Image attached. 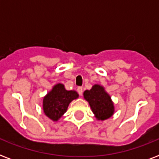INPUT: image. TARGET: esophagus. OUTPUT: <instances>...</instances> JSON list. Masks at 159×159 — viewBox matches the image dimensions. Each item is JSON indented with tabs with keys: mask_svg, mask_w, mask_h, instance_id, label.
<instances>
[{
	"mask_svg": "<svg viewBox=\"0 0 159 159\" xmlns=\"http://www.w3.org/2000/svg\"><path fill=\"white\" fill-rule=\"evenodd\" d=\"M77 92H78V94H79L80 96H82V93H83V90H82V87H77Z\"/></svg>",
	"mask_w": 159,
	"mask_h": 159,
	"instance_id": "34e87169",
	"label": "esophagus"
}]
</instances>
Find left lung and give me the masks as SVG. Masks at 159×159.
<instances>
[{"mask_svg":"<svg viewBox=\"0 0 159 159\" xmlns=\"http://www.w3.org/2000/svg\"><path fill=\"white\" fill-rule=\"evenodd\" d=\"M83 96L89 102L92 112L97 120H104L112 116L114 104L104 87L100 85H94L91 90L85 91Z\"/></svg>","mask_w":159,"mask_h":159,"instance_id":"8db88e82","label":"left lung"}]
</instances>
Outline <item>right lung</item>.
I'll list each match as a JSON object with an SVG mask.
<instances>
[{"label": "right lung", "mask_w": 159, "mask_h": 159, "mask_svg": "<svg viewBox=\"0 0 159 159\" xmlns=\"http://www.w3.org/2000/svg\"><path fill=\"white\" fill-rule=\"evenodd\" d=\"M77 97V92L67 91L63 85L58 83L43 98V111L48 118L57 121L67 111L70 102Z\"/></svg>", "instance_id": "right-lung-1"}]
</instances>
